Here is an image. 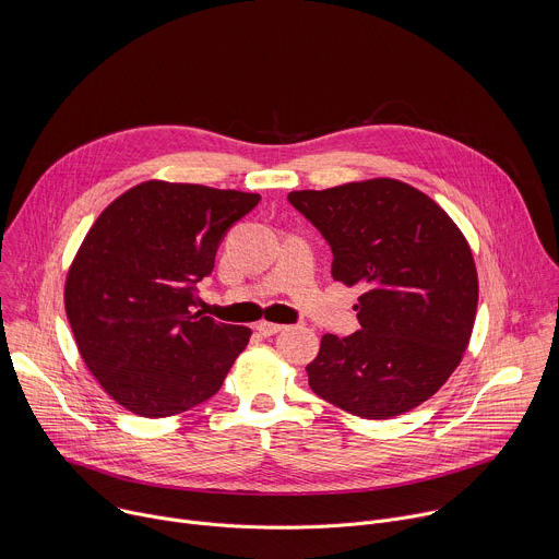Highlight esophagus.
<instances>
[{"label": "esophagus", "instance_id": "1", "mask_svg": "<svg viewBox=\"0 0 559 559\" xmlns=\"http://www.w3.org/2000/svg\"><path fill=\"white\" fill-rule=\"evenodd\" d=\"M254 330H257L261 336H274L276 332L283 330V325L270 323V321H259V323H254Z\"/></svg>", "mask_w": 559, "mask_h": 559}]
</instances>
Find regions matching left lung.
Returning a JSON list of instances; mask_svg holds the SVG:
<instances>
[{
    "label": "left lung",
    "mask_w": 559,
    "mask_h": 559,
    "mask_svg": "<svg viewBox=\"0 0 559 559\" xmlns=\"http://www.w3.org/2000/svg\"><path fill=\"white\" fill-rule=\"evenodd\" d=\"M287 199L328 238L334 281L365 289L354 305L360 330L325 334L305 367L311 391L367 420L429 401L475 323L477 272L460 227L431 197L386 177Z\"/></svg>",
    "instance_id": "obj_1"
}]
</instances>
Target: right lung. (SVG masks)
I'll return each mask as SVG.
<instances>
[{"label": "right lung", "instance_id": "1", "mask_svg": "<svg viewBox=\"0 0 559 559\" xmlns=\"http://www.w3.org/2000/svg\"><path fill=\"white\" fill-rule=\"evenodd\" d=\"M259 194L143 181L117 197L79 246L63 285L68 323L102 389L143 418L183 414L221 389L252 336L194 311L227 227Z\"/></svg>", "mask_w": 559, "mask_h": 559}]
</instances>
